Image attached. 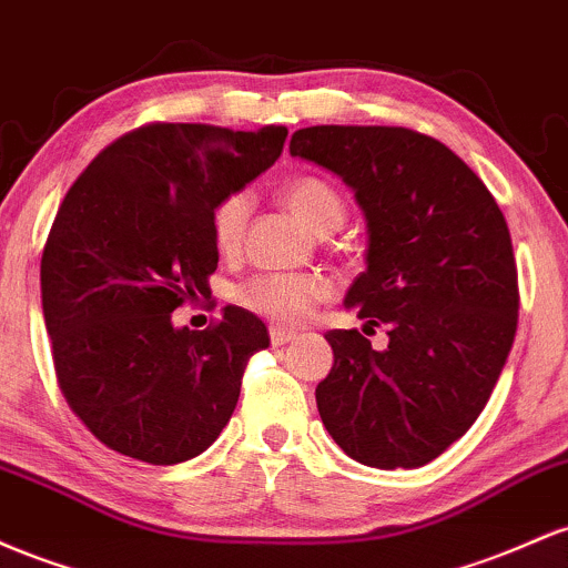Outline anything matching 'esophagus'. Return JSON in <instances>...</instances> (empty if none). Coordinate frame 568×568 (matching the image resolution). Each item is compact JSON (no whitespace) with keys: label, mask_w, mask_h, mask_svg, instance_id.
Returning a JSON list of instances; mask_svg holds the SVG:
<instances>
[{"label":"esophagus","mask_w":568,"mask_h":568,"mask_svg":"<svg viewBox=\"0 0 568 568\" xmlns=\"http://www.w3.org/2000/svg\"><path fill=\"white\" fill-rule=\"evenodd\" d=\"M297 337L295 329H284V327H271V343L273 346H286V343H292Z\"/></svg>","instance_id":"obj_1"}]
</instances>
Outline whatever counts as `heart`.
Here are the masks:
<instances>
[{
    "mask_svg": "<svg viewBox=\"0 0 568 568\" xmlns=\"http://www.w3.org/2000/svg\"><path fill=\"white\" fill-rule=\"evenodd\" d=\"M278 199L292 216L314 235H329L343 225L348 214L346 195L333 182L316 174H301L278 187ZM252 214V199L246 193H231L212 209V235L216 250L233 254L241 250L246 222ZM329 297V284L322 276H257L235 290V301L252 314L292 327L308 318L318 303Z\"/></svg>",
    "mask_w": 568,
    "mask_h": 568,
    "instance_id": "obj_1",
    "label": "heart"
}]
</instances>
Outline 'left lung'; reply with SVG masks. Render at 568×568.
I'll list each match as a JSON object with an SVG mask.
<instances>
[{
  "instance_id": "8db88e82",
  "label": "left lung",
  "mask_w": 568,
  "mask_h": 568,
  "mask_svg": "<svg viewBox=\"0 0 568 568\" xmlns=\"http://www.w3.org/2000/svg\"><path fill=\"white\" fill-rule=\"evenodd\" d=\"M356 193L367 271L346 308L386 324V352L329 329L335 362L316 386L333 439L378 469L424 467L486 407L518 329V265L499 203L437 139L394 125H311L290 142Z\"/></svg>"
}]
</instances>
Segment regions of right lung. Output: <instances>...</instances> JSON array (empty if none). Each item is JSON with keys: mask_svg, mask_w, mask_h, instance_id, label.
I'll list each match as a JSON object with an SVG mask.
<instances>
[{"mask_svg": "<svg viewBox=\"0 0 568 568\" xmlns=\"http://www.w3.org/2000/svg\"><path fill=\"white\" fill-rule=\"evenodd\" d=\"M284 139V125L146 123L69 187L44 241L42 314L61 394L106 448L165 467L231 422L265 324L235 305L206 329L171 314L212 292L216 201L276 163Z\"/></svg>", "mask_w": 568, "mask_h": 568, "instance_id": "1", "label": "right lung"}]
</instances>
